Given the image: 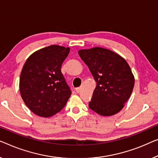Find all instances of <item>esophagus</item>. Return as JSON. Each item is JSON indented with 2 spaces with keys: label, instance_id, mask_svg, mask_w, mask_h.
Instances as JSON below:
<instances>
[{
  "label": "esophagus",
  "instance_id": "34e87169",
  "mask_svg": "<svg viewBox=\"0 0 158 158\" xmlns=\"http://www.w3.org/2000/svg\"><path fill=\"white\" fill-rule=\"evenodd\" d=\"M75 90H76V91L77 93H79L80 92V90H81V88L80 87H77V88L75 89Z\"/></svg>",
  "mask_w": 158,
  "mask_h": 158
}]
</instances>
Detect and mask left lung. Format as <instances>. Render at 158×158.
Masks as SVG:
<instances>
[{"label": "left lung", "instance_id": "8db88e82", "mask_svg": "<svg viewBox=\"0 0 158 158\" xmlns=\"http://www.w3.org/2000/svg\"><path fill=\"white\" fill-rule=\"evenodd\" d=\"M79 55L96 81L89 109L104 116L117 114L130 98L135 83L128 63L116 53L102 48L81 49Z\"/></svg>", "mask_w": 158, "mask_h": 158}]
</instances>
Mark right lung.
<instances>
[{"mask_svg":"<svg viewBox=\"0 0 158 158\" xmlns=\"http://www.w3.org/2000/svg\"><path fill=\"white\" fill-rule=\"evenodd\" d=\"M69 48L50 45L32 54L23 66L20 91L29 109L41 117L60 111L72 94L61 72Z\"/></svg>","mask_w":158,"mask_h":158,"instance_id":"1","label":"right lung"}]
</instances>
